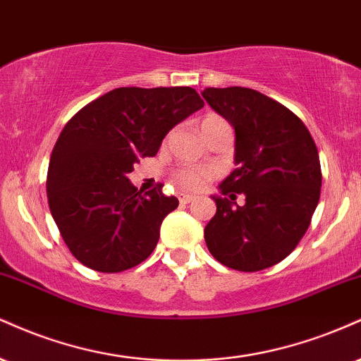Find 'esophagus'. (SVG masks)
I'll return each instance as SVG.
<instances>
[{
	"label": "esophagus",
	"instance_id": "34e87169",
	"mask_svg": "<svg viewBox=\"0 0 361 361\" xmlns=\"http://www.w3.org/2000/svg\"><path fill=\"white\" fill-rule=\"evenodd\" d=\"M177 197H179L180 204H189V202L194 201V196H190V194H184V192L177 194Z\"/></svg>",
	"mask_w": 361,
	"mask_h": 361
}]
</instances>
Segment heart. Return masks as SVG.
I'll return each mask as SVG.
<instances>
[{"label": "heart", "instance_id": "1", "mask_svg": "<svg viewBox=\"0 0 361 361\" xmlns=\"http://www.w3.org/2000/svg\"><path fill=\"white\" fill-rule=\"evenodd\" d=\"M216 123H226V121H224L223 118L216 116V114H207L201 123V128L216 125ZM211 177H213V171H211V169H202V167H182L176 172L177 185L185 190L202 189L207 184V180H211Z\"/></svg>", "mask_w": 361, "mask_h": 361}]
</instances>
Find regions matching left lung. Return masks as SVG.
I'll use <instances>...</instances> for the list:
<instances>
[{
	"label": "left lung",
	"instance_id": "left-lung-1",
	"mask_svg": "<svg viewBox=\"0 0 361 361\" xmlns=\"http://www.w3.org/2000/svg\"><path fill=\"white\" fill-rule=\"evenodd\" d=\"M206 103L235 128L236 169L213 196L204 228L219 264L258 272L282 262L307 231L321 194L314 140L289 108L248 87H206ZM243 193L245 204L234 202Z\"/></svg>",
	"mask_w": 361,
	"mask_h": 361
}]
</instances>
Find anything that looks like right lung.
I'll return each mask as SVG.
<instances>
[{
  "label": "right lung",
  "instance_id": "obj_1",
  "mask_svg": "<svg viewBox=\"0 0 361 361\" xmlns=\"http://www.w3.org/2000/svg\"><path fill=\"white\" fill-rule=\"evenodd\" d=\"M204 101L192 87H118L67 121L50 155L49 207L67 248L96 272L142 264L179 206L162 185L142 194L126 176Z\"/></svg>",
  "mask_w": 361,
  "mask_h": 361
}]
</instances>
